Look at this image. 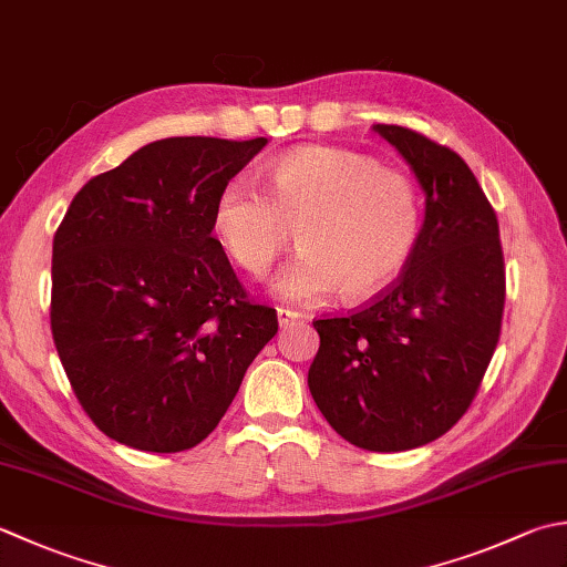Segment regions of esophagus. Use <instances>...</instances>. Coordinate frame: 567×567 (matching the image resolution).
<instances>
[{"label":"esophagus","mask_w":567,"mask_h":567,"mask_svg":"<svg viewBox=\"0 0 567 567\" xmlns=\"http://www.w3.org/2000/svg\"><path fill=\"white\" fill-rule=\"evenodd\" d=\"M299 319H302V315L295 312V309H285V307L277 309V321H280V327H290Z\"/></svg>","instance_id":"1"}]
</instances>
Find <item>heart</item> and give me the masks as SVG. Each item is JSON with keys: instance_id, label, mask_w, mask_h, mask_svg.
Here are the masks:
<instances>
[{"instance_id": "1", "label": "heart", "mask_w": 567, "mask_h": 567, "mask_svg": "<svg viewBox=\"0 0 567 567\" xmlns=\"http://www.w3.org/2000/svg\"><path fill=\"white\" fill-rule=\"evenodd\" d=\"M265 188L230 179L210 224L228 258L265 277L280 258L290 228L302 252L277 275L285 302H321L343 287L349 299L385 292L417 248L423 204L408 174L337 147H299L265 174Z\"/></svg>"}]
</instances>
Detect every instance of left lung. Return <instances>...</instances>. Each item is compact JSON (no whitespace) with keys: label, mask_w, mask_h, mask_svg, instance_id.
I'll return each mask as SVG.
<instances>
[{"label":"left lung","mask_w":567,"mask_h":567,"mask_svg":"<svg viewBox=\"0 0 567 567\" xmlns=\"http://www.w3.org/2000/svg\"><path fill=\"white\" fill-rule=\"evenodd\" d=\"M425 194L417 248L395 287L357 315L317 319L309 391L351 445L405 452L472 405L498 331L506 277L498 224L457 152L398 125H373Z\"/></svg>","instance_id":"left-lung-1"}]
</instances>
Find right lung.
I'll use <instances>...</instances> for the list:
<instances>
[{"label":"right lung","mask_w":567,"mask_h":567,"mask_svg":"<svg viewBox=\"0 0 567 567\" xmlns=\"http://www.w3.org/2000/svg\"><path fill=\"white\" fill-rule=\"evenodd\" d=\"M268 140L169 137L75 194L53 238L51 331L87 417L120 445L184 452L216 430L277 334L214 238V204Z\"/></svg>","instance_id":"add662e5"}]
</instances>
